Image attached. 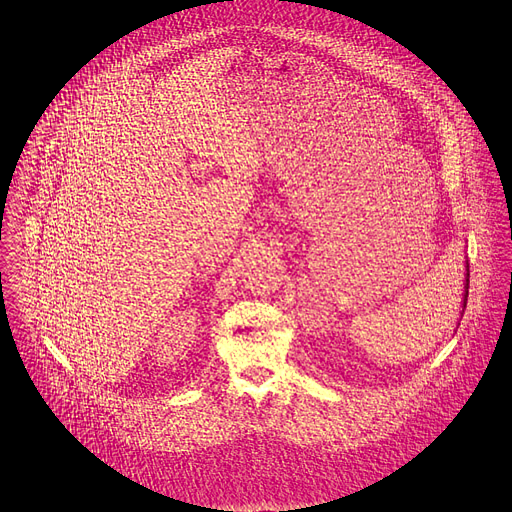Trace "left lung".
I'll use <instances>...</instances> for the list:
<instances>
[{"label":"left lung","mask_w":512,"mask_h":512,"mask_svg":"<svg viewBox=\"0 0 512 512\" xmlns=\"http://www.w3.org/2000/svg\"><path fill=\"white\" fill-rule=\"evenodd\" d=\"M468 276V274H466ZM466 297H468V280H466V295H464V307H466Z\"/></svg>","instance_id":"1"}]
</instances>
